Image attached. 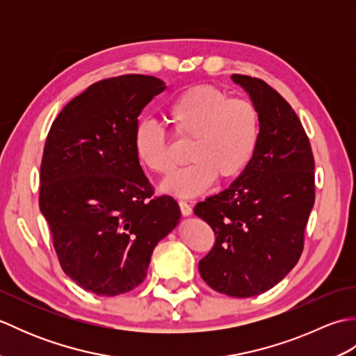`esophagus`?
Instances as JSON below:
<instances>
[{
	"instance_id": "obj_1",
	"label": "esophagus",
	"mask_w": 356,
	"mask_h": 356,
	"mask_svg": "<svg viewBox=\"0 0 356 356\" xmlns=\"http://www.w3.org/2000/svg\"><path fill=\"white\" fill-rule=\"evenodd\" d=\"M179 208H180V213H182V216H185V217L193 214V208L184 200H179Z\"/></svg>"
}]
</instances>
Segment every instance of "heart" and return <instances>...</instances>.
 Here are the masks:
<instances>
[{
	"label": "heart",
	"mask_w": 356,
	"mask_h": 356,
	"mask_svg": "<svg viewBox=\"0 0 356 356\" xmlns=\"http://www.w3.org/2000/svg\"><path fill=\"white\" fill-rule=\"evenodd\" d=\"M172 133L191 140L186 159L191 163L165 180L162 190L179 197H194L218 180L243 172L260 139V115L245 97H229L222 88L199 86L179 95L165 111ZM133 148L140 165L157 176L172 170L168 134L149 120L134 128Z\"/></svg>",
	"instance_id": "b5f03b06"
}]
</instances>
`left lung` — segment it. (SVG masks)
Segmentation results:
<instances>
[{
	"label": "left lung",
	"mask_w": 356,
	"mask_h": 356,
	"mask_svg": "<svg viewBox=\"0 0 356 356\" xmlns=\"http://www.w3.org/2000/svg\"><path fill=\"white\" fill-rule=\"evenodd\" d=\"M260 115V139L248 168L225 191L199 202L194 214L216 234L199 261L209 287L248 298L289 274L305 246L315 202V162L298 116L266 82L232 74Z\"/></svg>",
	"instance_id": "left-lung-1"
}]
</instances>
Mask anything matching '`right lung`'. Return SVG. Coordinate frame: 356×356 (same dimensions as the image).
<instances>
[{
    "label": "right lung",
    "mask_w": 356,
    "mask_h": 356,
    "mask_svg": "<svg viewBox=\"0 0 356 356\" xmlns=\"http://www.w3.org/2000/svg\"><path fill=\"white\" fill-rule=\"evenodd\" d=\"M165 88L145 74L102 79L65 105L45 139L41 213L63 270L96 295L138 287L179 223L177 202L154 197L133 148L140 111Z\"/></svg>",
    "instance_id": "obj_1"
}]
</instances>
